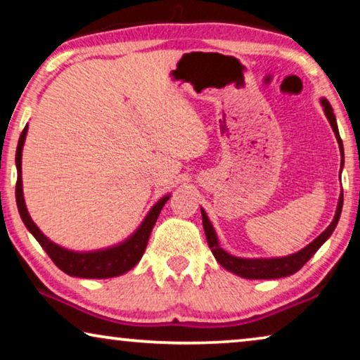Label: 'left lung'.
<instances>
[{
    "label": "left lung",
    "instance_id": "8db88e82",
    "mask_svg": "<svg viewBox=\"0 0 360 360\" xmlns=\"http://www.w3.org/2000/svg\"><path fill=\"white\" fill-rule=\"evenodd\" d=\"M321 106L324 110V115H326V117H328L329 124H331V127H333L334 134H336L339 149H341V157H342L341 167H342V164H344V147H342L341 136H339V131H338L336 116H334L333 108H331V105H329V101L324 100V98H321ZM342 201H344V198H342V193H341V196H339V201H338L336 214H334V219L331 221V224H329L328 228L324 229L323 233L313 240V243H309L307 248H303L302 250H298V252H295L292 255H287V257L244 259V257H236V255H231L219 245L218 236H216L213 224L210 223L208 216H206L203 208H201V218H203V229H205L206 240H208L211 252H213L214 259L218 260V262L223 265L226 270H229V272L239 275V277H243V278H254V280L255 278H257V280L259 278L260 280H262V278H282V277H288V275L298 272V270L302 269L303 265L313 257L314 252H316V250L321 248L324 243H326V239L333 234L334 228L338 226L339 216H341V211H342Z\"/></svg>",
    "mask_w": 360,
    "mask_h": 360
}]
</instances>
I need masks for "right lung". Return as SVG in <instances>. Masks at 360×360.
Returning a JSON list of instances; mask_svg holds the SVG:
<instances>
[{"mask_svg":"<svg viewBox=\"0 0 360 360\" xmlns=\"http://www.w3.org/2000/svg\"><path fill=\"white\" fill-rule=\"evenodd\" d=\"M27 134V126L24 127L19 137L18 149H16V169H18V181H16V203L19 214H21L22 223L26 224L34 238L37 239V243L42 245V249L49 254V257L52 259V262L57 265L62 272L72 277H80V278H111L122 275L134 267L139 262L142 254H144L147 240L152 233L157 218H159L162 208L167 203V200L170 198V195H165L164 198H160L157 203L152 206L149 213L142 221L139 228H137L132 236H129L124 243L112 245L108 249L100 250H90V252H75V250H68L65 248L52 243L46 234H42V231L37 228L36 223L31 219V216L27 213L26 203H24V193H22V176H21V159H22V146L26 141Z\"/></svg>","mask_w":360,"mask_h":360,"instance_id":"add662e5","label":"right lung"}]
</instances>
